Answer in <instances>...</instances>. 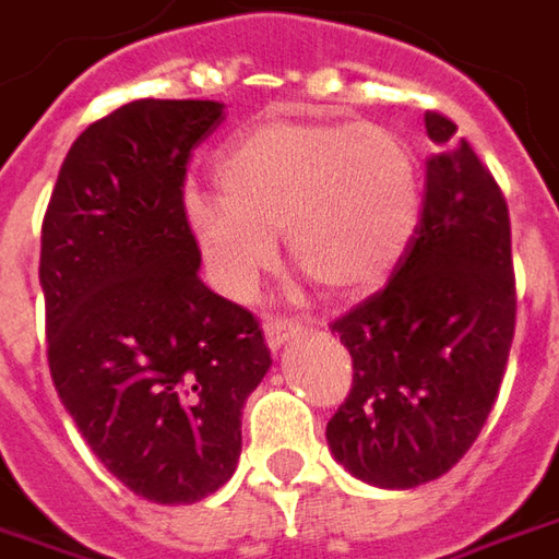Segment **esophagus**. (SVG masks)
<instances>
[{"instance_id":"34e87169","label":"esophagus","mask_w":559,"mask_h":559,"mask_svg":"<svg viewBox=\"0 0 559 559\" xmlns=\"http://www.w3.org/2000/svg\"><path fill=\"white\" fill-rule=\"evenodd\" d=\"M263 333H266V345L272 350H278L284 342H290L293 335L302 333V323L299 320H281V318H269L263 323Z\"/></svg>"}]
</instances>
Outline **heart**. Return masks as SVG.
<instances>
[{
    "mask_svg": "<svg viewBox=\"0 0 559 559\" xmlns=\"http://www.w3.org/2000/svg\"><path fill=\"white\" fill-rule=\"evenodd\" d=\"M221 197L190 193L185 217L212 281L245 299L275 260L333 296L378 287L420 217L415 154L393 130L338 120H266L214 163Z\"/></svg>",
    "mask_w": 559,
    "mask_h": 559,
    "instance_id": "1",
    "label": "heart"
}]
</instances>
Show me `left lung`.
Listing matches in <instances>:
<instances>
[{
  "label": "left lung",
  "instance_id": "1",
  "mask_svg": "<svg viewBox=\"0 0 559 559\" xmlns=\"http://www.w3.org/2000/svg\"><path fill=\"white\" fill-rule=\"evenodd\" d=\"M424 212L388 287L335 320L354 384L326 424L354 478L408 490L439 478L478 439L514 338L509 205L444 115L427 111Z\"/></svg>",
  "mask_w": 559,
  "mask_h": 559
}]
</instances>
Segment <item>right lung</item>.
<instances>
[{
    "instance_id": "obj_1",
    "label": "right lung",
    "mask_w": 559,
    "mask_h": 559,
    "mask_svg": "<svg viewBox=\"0 0 559 559\" xmlns=\"http://www.w3.org/2000/svg\"><path fill=\"white\" fill-rule=\"evenodd\" d=\"M212 99H135L62 159L41 224L53 388L90 451L135 497L199 502L241 454V408L272 366L248 308L199 278L185 217Z\"/></svg>"
}]
</instances>
